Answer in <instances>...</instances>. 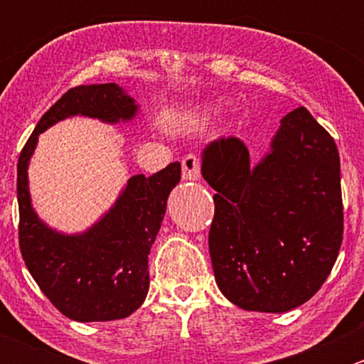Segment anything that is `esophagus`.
<instances>
[{
    "label": "esophagus",
    "mask_w": 364,
    "mask_h": 364,
    "mask_svg": "<svg viewBox=\"0 0 364 364\" xmlns=\"http://www.w3.org/2000/svg\"><path fill=\"white\" fill-rule=\"evenodd\" d=\"M181 174L188 181H196L200 178V160L196 155H186L181 161Z\"/></svg>",
    "instance_id": "obj_1"
}]
</instances>
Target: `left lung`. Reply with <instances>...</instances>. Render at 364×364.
I'll return each instance as SVG.
<instances>
[{
	"instance_id": "obj_1",
	"label": "left lung",
	"mask_w": 364,
	"mask_h": 364,
	"mask_svg": "<svg viewBox=\"0 0 364 364\" xmlns=\"http://www.w3.org/2000/svg\"><path fill=\"white\" fill-rule=\"evenodd\" d=\"M203 176L215 190L209 255L222 294L243 310L306 303L331 273L343 240L340 155L304 107L282 119L255 167L236 137L213 141Z\"/></svg>"
}]
</instances>
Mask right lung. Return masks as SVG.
I'll list each match as a JSON object with an SVG mask.
<instances>
[{"label": "right lung", "instance_id": "add662e5", "mask_svg": "<svg viewBox=\"0 0 364 364\" xmlns=\"http://www.w3.org/2000/svg\"><path fill=\"white\" fill-rule=\"evenodd\" d=\"M137 105L117 84L70 87L38 121L17 161L19 248L26 267L47 299L68 318L102 322L134 314L149 289L148 255L155 243L171 190L181 165L172 161L156 174L128 181L114 208L80 236H63L35 215L28 190V161L38 134L68 116L116 123L132 119Z\"/></svg>", "mask_w": 364, "mask_h": 364}]
</instances>
